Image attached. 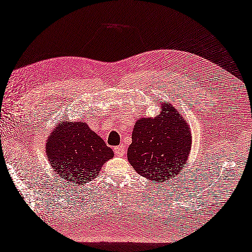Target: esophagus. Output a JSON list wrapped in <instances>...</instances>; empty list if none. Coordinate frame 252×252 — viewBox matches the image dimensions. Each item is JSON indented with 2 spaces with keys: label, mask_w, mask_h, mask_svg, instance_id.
<instances>
[{
  "label": "esophagus",
  "mask_w": 252,
  "mask_h": 252,
  "mask_svg": "<svg viewBox=\"0 0 252 252\" xmlns=\"http://www.w3.org/2000/svg\"><path fill=\"white\" fill-rule=\"evenodd\" d=\"M114 152H115V155L116 156H119V157H122V156H124L125 155V147L124 146H117V147H114Z\"/></svg>",
  "instance_id": "34e87169"
}]
</instances>
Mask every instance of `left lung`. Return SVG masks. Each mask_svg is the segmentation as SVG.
<instances>
[{"label": "left lung", "instance_id": "8db88e82", "mask_svg": "<svg viewBox=\"0 0 252 252\" xmlns=\"http://www.w3.org/2000/svg\"><path fill=\"white\" fill-rule=\"evenodd\" d=\"M155 119L136 123L128 148V161L139 175L165 183L181 172L190 152V128L175 107L163 103Z\"/></svg>", "mask_w": 252, "mask_h": 252}]
</instances>
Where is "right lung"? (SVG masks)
Returning a JSON list of instances; mask_svg holds the SVG:
<instances>
[{
    "label": "right lung",
    "instance_id": "obj_1",
    "mask_svg": "<svg viewBox=\"0 0 252 252\" xmlns=\"http://www.w3.org/2000/svg\"><path fill=\"white\" fill-rule=\"evenodd\" d=\"M50 165L68 184L84 185L95 178L113 151L83 122H62L45 143Z\"/></svg>",
    "mask_w": 252,
    "mask_h": 252
}]
</instances>
